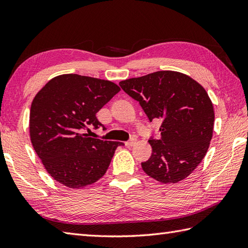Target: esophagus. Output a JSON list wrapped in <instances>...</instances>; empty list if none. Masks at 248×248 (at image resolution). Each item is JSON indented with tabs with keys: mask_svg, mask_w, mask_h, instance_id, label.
Here are the masks:
<instances>
[{
	"mask_svg": "<svg viewBox=\"0 0 248 248\" xmlns=\"http://www.w3.org/2000/svg\"><path fill=\"white\" fill-rule=\"evenodd\" d=\"M135 143H137V140H135V139H131L130 140H128V142H125L124 145H125V146H127V147H132Z\"/></svg>",
	"mask_w": 248,
	"mask_h": 248,
	"instance_id": "34e87169",
	"label": "esophagus"
}]
</instances>
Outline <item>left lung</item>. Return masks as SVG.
I'll return each mask as SVG.
<instances>
[{
	"label": "left lung",
	"mask_w": 248,
	"mask_h": 248,
	"mask_svg": "<svg viewBox=\"0 0 248 248\" xmlns=\"http://www.w3.org/2000/svg\"><path fill=\"white\" fill-rule=\"evenodd\" d=\"M119 85L142 106L149 121H161L159 140H149L152 156L144 172L162 184H175L205 157L214 129V108L206 90L190 76L158 71L121 80Z\"/></svg>",
	"instance_id": "1"
}]
</instances>
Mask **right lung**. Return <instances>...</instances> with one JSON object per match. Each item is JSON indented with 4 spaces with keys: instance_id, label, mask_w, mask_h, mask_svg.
Returning a JSON list of instances; mask_svg holds the SVG:
<instances>
[{
    "instance_id": "add662e5",
    "label": "right lung",
    "mask_w": 248,
    "mask_h": 248,
    "mask_svg": "<svg viewBox=\"0 0 248 248\" xmlns=\"http://www.w3.org/2000/svg\"><path fill=\"white\" fill-rule=\"evenodd\" d=\"M119 91L113 81L63 74L53 77L34 96L31 143L55 181L80 189L108 171L116 148L124 143L89 138L84 130L102 125L95 114Z\"/></svg>"
}]
</instances>
